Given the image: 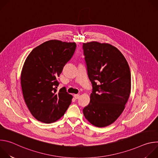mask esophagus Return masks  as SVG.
<instances>
[{"label": "esophagus", "instance_id": "1", "mask_svg": "<svg viewBox=\"0 0 158 158\" xmlns=\"http://www.w3.org/2000/svg\"><path fill=\"white\" fill-rule=\"evenodd\" d=\"M74 98H75L76 99H79V94H74Z\"/></svg>", "mask_w": 158, "mask_h": 158}]
</instances>
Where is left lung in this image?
<instances>
[{"label": "left lung", "mask_w": 158, "mask_h": 158, "mask_svg": "<svg viewBox=\"0 0 158 158\" xmlns=\"http://www.w3.org/2000/svg\"><path fill=\"white\" fill-rule=\"evenodd\" d=\"M88 77L93 86L86 119L96 127L113 123L124 109L131 93V72L123 54L109 44L82 45Z\"/></svg>", "instance_id": "1"}]
</instances>
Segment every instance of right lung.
Returning <instances> with one entry per match:
<instances>
[{"label": "right lung", "mask_w": 158, "mask_h": 158, "mask_svg": "<svg viewBox=\"0 0 158 158\" xmlns=\"http://www.w3.org/2000/svg\"><path fill=\"white\" fill-rule=\"evenodd\" d=\"M75 42H45L34 48L22 68L20 82L26 104L38 121L49 124L59 119L71 103L72 95L59 84L58 77L73 56Z\"/></svg>", "instance_id": "obj_1"}]
</instances>
